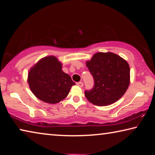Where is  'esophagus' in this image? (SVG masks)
<instances>
[{
	"label": "esophagus",
	"mask_w": 155,
	"mask_h": 155,
	"mask_svg": "<svg viewBox=\"0 0 155 155\" xmlns=\"http://www.w3.org/2000/svg\"><path fill=\"white\" fill-rule=\"evenodd\" d=\"M77 85L78 86H79V87H83V82H81V81H80V82L77 83Z\"/></svg>",
	"instance_id": "34e87169"
}]
</instances>
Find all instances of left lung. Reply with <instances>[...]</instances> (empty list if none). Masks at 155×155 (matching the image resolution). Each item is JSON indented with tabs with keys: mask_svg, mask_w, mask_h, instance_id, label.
Returning <instances> with one entry per match:
<instances>
[{
	"mask_svg": "<svg viewBox=\"0 0 155 155\" xmlns=\"http://www.w3.org/2000/svg\"><path fill=\"white\" fill-rule=\"evenodd\" d=\"M94 85L85 96L98 106L114 103L127 91L130 83V68L122 57L112 52H98L87 62Z\"/></svg>",
	"mask_w": 155,
	"mask_h": 155,
	"instance_id": "left-lung-1",
	"label": "left lung"
}]
</instances>
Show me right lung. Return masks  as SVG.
Instances as JSON below:
<instances>
[{
	"instance_id": "1",
	"label": "right lung",
	"mask_w": 155,
	"mask_h": 155,
	"mask_svg": "<svg viewBox=\"0 0 155 155\" xmlns=\"http://www.w3.org/2000/svg\"><path fill=\"white\" fill-rule=\"evenodd\" d=\"M61 68V63L52 56L44 57L31 68L28 83L37 98L46 103L55 104L68 95L75 83Z\"/></svg>"
}]
</instances>
